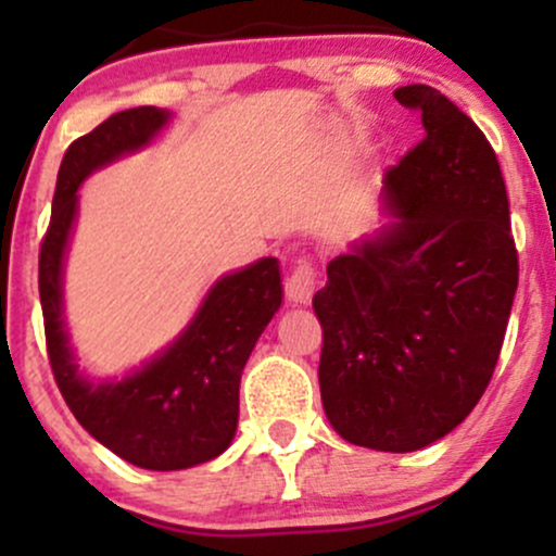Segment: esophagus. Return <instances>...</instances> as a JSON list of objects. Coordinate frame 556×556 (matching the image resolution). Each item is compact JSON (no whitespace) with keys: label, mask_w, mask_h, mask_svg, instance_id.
<instances>
[{"label":"esophagus","mask_w":556,"mask_h":556,"mask_svg":"<svg viewBox=\"0 0 556 556\" xmlns=\"http://www.w3.org/2000/svg\"><path fill=\"white\" fill-rule=\"evenodd\" d=\"M316 290V269L308 264V261H298V266L287 274L285 279V292L290 303H311Z\"/></svg>","instance_id":"esophagus-1"}]
</instances>
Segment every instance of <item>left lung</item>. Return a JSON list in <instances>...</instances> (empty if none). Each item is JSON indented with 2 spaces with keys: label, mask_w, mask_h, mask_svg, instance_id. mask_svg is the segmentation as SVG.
<instances>
[{
  "label": "left lung",
  "mask_w": 556,
  "mask_h": 556,
  "mask_svg": "<svg viewBox=\"0 0 556 556\" xmlns=\"http://www.w3.org/2000/svg\"><path fill=\"white\" fill-rule=\"evenodd\" d=\"M394 99L426 136L387 169L394 222L329 261L314 295L318 384L350 444L413 452L460 426L486 392L518 290V248L494 149L431 86Z\"/></svg>",
  "instance_id": "obj_1"
}]
</instances>
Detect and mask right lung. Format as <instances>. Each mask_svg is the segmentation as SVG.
I'll use <instances>...</instances> for the list:
<instances>
[{
	"instance_id": "right-lung-1",
	"label": "right lung",
	"mask_w": 556,
	"mask_h": 556,
	"mask_svg": "<svg viewBox=\"0 0 556 556\" xmlns=\"http://www.w3.org/2000/svg\"><path fill=\"white\" fill-rule=\"evenodd\" d=\"M167 119L169 112L156 106H136L112 114L70 143L38 253L47 353L62 397L96 442L149 470L193 468L227 450L238 429L242 368L282 305L277 258H261L222 277L190 327L149 366L104 384H91L78 374L62 318V258L78 188L93 169L149 143Z\"/></svg>"
}]
</instances>
